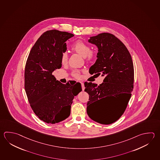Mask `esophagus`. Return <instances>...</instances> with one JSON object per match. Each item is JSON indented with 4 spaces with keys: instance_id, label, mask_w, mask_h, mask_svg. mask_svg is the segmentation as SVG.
Here are the masks:
<instances>
[{
    "instance_id": "esophagus-1",
    "label": "esophagus",
    "mask_w": 160,
    "mask_h": 160,
    "mask_svg": "<svg viewBox=\"0 0 160 160\" xmlns=\"http://www.w3.org/2000/svg\"><path fill=\"white\" fill-rule=\"evenodd\" d=\"M81 85H82V91H84L85 87L84 84V83H82V82H81Z\"/></svg>"
}]
</instances>
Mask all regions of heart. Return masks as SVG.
I'll return each mask as SVG.
<instances>
[{"mask_svg":"<svg viewBox=\"0 0 160 160\" xmlns=\"http://www.w3.org/2000/svg\"><path fill=\"white\" fill-rule=\"evenodd\" d=\"M71 49L73 51L78 53L84 58L85 60L87 62H91L94 60L97 57V51L94 50H91V47L87 43L78 39L73 42L71 46ZM68 60V54L66 52L62 51L60 54V62L62 64L66 63ZM73 77L79 78L80 77V73L78 70H73L72 72Z\"/></svg>","mask_w":160,"mask_h":160,"instance_id":"1","label":"heart"}]
</instances>
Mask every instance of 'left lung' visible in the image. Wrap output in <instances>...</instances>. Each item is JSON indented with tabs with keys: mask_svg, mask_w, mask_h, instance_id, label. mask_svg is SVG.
I'll return each mask as SVG.
<instances>
[{
	"mask_svg": "<svg viewBox=\"0 0 160 160\" xmlns=\"http://www.w3.org/2000/svg\"><path fill=\"white\" fill-rule=\"evenodd\" d=\"M88 41L98 48L97 59L91 67L89 73L101 74L105 78L100 85L85 82V91L89 97L87 112L94 121L110 124L123 115L131 97L134 82L132 58L123 43L112 34L100 33L92 37ZM114 96L119 100V105L110 112H103L101 100Z\"/></svg>",
	"mask_w": 160,
	"mask_h": 160,
	"instance_id": "8db88e82",
	"label": "left lung"
}]
</instances>
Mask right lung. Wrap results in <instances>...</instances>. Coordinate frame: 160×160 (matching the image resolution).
Instances as JSON below:
<instances>
[{
	"instance_id": "1",
	"label": "right lung",
	"mask_w": 160,
	"mask_h": 160,
	"mask_svg": "<svg viewBox=\"0 0 160 160\" xmlns=\"http://www.w3.org/2000/svg\"><path fill=\"white\" fill-rule=\"evenodd\" d=\"M72 33L57 30L42 34L31 49L25 64V90L30 107L39 119L54 124L68 118L74 97L82 91L80 82L66 84L52 73L60 68V54L66 50Z\"/></svg>"
}]
</instances>
